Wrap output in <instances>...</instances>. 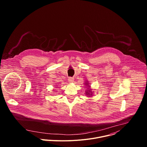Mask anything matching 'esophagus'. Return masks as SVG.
Listing matches in <instances>:
<instances>
[{
    "label": "esophagus",
    "instance_id": "esophagus-1",
    "mask_svg": "<svg viewBox=\"0 0 147 147\" xmlns=\"http://www.w3.org/2000/svg\"><path fill=\"white\" fill-rule=\"evenodd\" d=\"M68 81H69V82H73V81H74V78H73V77H69L68 78Z\"/></svg>",
    "mask_w": 147,
    "mask_h": 147
}]
</instances>
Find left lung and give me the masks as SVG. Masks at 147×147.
Wrapping results in <instances>:
<instances>
[{
	"label": "left lung",
	"instance_id": "obj_1",
	"mask_svg": "<svg viewBox=\"0 0 147 147\" xmlns=\"http://www.w3.org/2000/svg\"><path fill=\"white\" fill-rule=\"evenodd\" d=\"M85 85H87V86H88V83H86V84H85ZM86 92H87V91H86ZM86 93H87V94H88V95H89V94H89V93H88V92H86ZM91 93H92V92H91Z\"/></svg>",
	"mask_w": 147,
	"mask_h": 147
}]
</instances>
